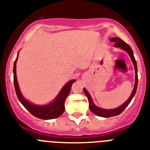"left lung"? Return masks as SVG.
<instances>
[{
    "instance_id": "left-lung-1",
    "label": "left lung",
    "mask_w": 150,
    "mask_h": 150,
    "mask_svg": "<svg viewBox=\"0 0 150 150\" xmlns=\"http://www.w3.org/2000/svg\"><path fill=\"white\" fill-rule=\"evenodd\" d=\"M110 41L111 42H114L115 46H116V47H121L122 50H125L128 54H129L130 57H131V59H132V62H133L134 66V69H135V85H134V88L133 89V91H132V95H131L130 98H128V100H127L125 103H124L122 106L119 107L118 108H116V109H113V110H104V109H101V108H99V107H96V106L93 104V101H92V100H91V96H90V95L88 94V91H86V88H83L85 95H86V97L88 98L90 110L93 112V113L96 114L97 116H102V117H107V118L120 115V113H122V112L124 111V110L126 108L127 106L130 104V102L132 101L133 97L134 96L135 93H136V91H137V81H138V79H137V63H136V61H135L134 57L133 51H132V48L130 47L129 45L127 44L125 41H123L122 40L120 39V38H112V39L110 40Z\"/></svg>"
}]
</instances>
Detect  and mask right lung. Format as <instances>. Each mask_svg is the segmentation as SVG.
I'll list each match as a JSON object with an SVG mask.
<instances>
[{"label":"right lung","mask_w":150,"mask_h":150,"mask_svg":"<svg viewBox=\"0 0 150 150\" xmlns=\"http://www.w3.org/2000/svg\"><path fill=\"white\" fill-rule=\"evenodd\" d=\"M18 58V57H17ZM17 58L14 62L13 66V81H14V86H15L16 93L17 98L19 101L22 103V105L25 107L26 109L37 118L42 119V120H52L59 117L62 114L64 111V102L67 95L70 93L71 86L73 83L76 81L75 79H72L63 87L61 92L59 93V96L57 97L56 99L52 103L49 105L46 106H36L34 104L29 103L28 100L24 98L22 95L21 94L20 90L18 88V82L16 79V61Z\"/></svg>","instance_id":"obj_1"}]
</instances>
